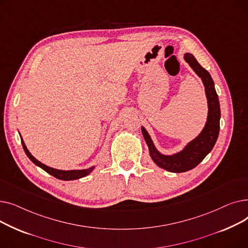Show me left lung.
<instances>
[{"label":"left lung","instance_id":"1","mask_svg":"<svg viewBox=\"0 0 248 248\" xmlns=\"http://www.w3.org/2000/svg\"><path fill=\"white\" fill-rule=\"evenodd\" d=\"M184 59L194 72L201 78L205 87L208 114L205 126L201 133L187 142L183 150L173 155H164L155 147L147 129L141 126V134L147 142L150 155L154 163L164 170L173 173L187 172L200 164L206 155L212 151L218 139L220 129V104L210 73L201 66L193 54L185 53Z\"/></svg>","mask_w":248,"mask_h":248}]
</instances>
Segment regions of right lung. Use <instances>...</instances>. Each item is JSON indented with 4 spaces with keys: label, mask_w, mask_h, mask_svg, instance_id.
<instances>
[{
    "label": "right lung",
    "mask_w": 248,
    "mask_h": 248,
    "mask_svg": "<svg viewBox=\"0 0 248 248\" xmlns=\"http://www.w3.org/2000/svg\"><path fill=\"white\" fill-rule=\"evenodd\" d=\"M21 137V135H20ZM21 141H22V146H23V149L26 153V155H28V158L38 167H40L41 169H43V170L45 172H47L48 174L52 175L53 177L59 179V180H63V181H71V180H76V179H80V178H83L85 176H87L88 174H90L91 172H93L94 170L95 166H93L90 167L88 169H83V170H68V171H65V170H58V169H54V168H51V167H48L46 166L45 164L41 163L40 161H38L35 157H33L32 154L29 152V150L27 149V147H26L25 142L21 137Z\"/></svg>",
    "instance_id": "add662e5"
}]
</instances>
